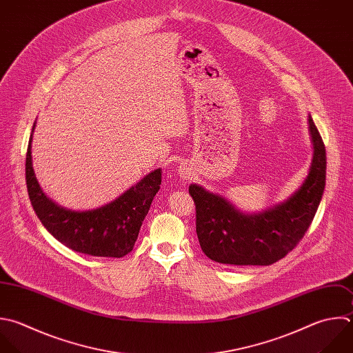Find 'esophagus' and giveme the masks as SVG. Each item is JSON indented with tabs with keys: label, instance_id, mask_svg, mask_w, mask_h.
<instances>
[{
	"label": "esophagus",
	"instance_id": "34e87169",
	"mask_svg": "<svg viewBox=\"0 0 353 353\" xmlns=\"http://www.w3.org/2000/svg\"><path fill=\"white\" fill-rule=\"evenodd\" d=\"M179 174H181L182 178H189V171H188L186 168H181V170H179Z\"/></svg>",
	"mask_w": 353,
	"mask_h": 353
}]
</instances>
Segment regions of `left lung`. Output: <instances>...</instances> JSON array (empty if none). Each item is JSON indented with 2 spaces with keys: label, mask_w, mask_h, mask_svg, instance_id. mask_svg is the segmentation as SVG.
<instances>
[{
  "label": "left lung",
  "mask_w": 353,
  "mask_h": 353,
  "mask_svg": "<svg viewBox=\"0 0 353 353\" xmlns=\"http://www.w3.org/2000/svg\"><path fill=\"white\" fill-rule=\"evenodd\" d=\"M313 145L312 163L301 186L284 201L258 212H243L218 193L192 183L196 232L203 252L228 265H272L303 237L325 186V148L307 116Z\"/></svg>",
  "instance_id": "8db88e82"
}]
</instances>
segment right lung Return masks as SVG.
Here are the masks:
<instances>
[{"instance_id": "obj_1", "label": "right lung", "mask_w": 353, "mask_h": 353, "mask_svg": "<svg viewBox=\"0 0 353 353\" xmlns=\"http://www.w3.org/2000/svg\"><path fill=\"white\" fill-rule=\"evenodd\" d=\"M33 124L26 154V182L32 205L44 228L70 250L92 256L121 258L132 251L142 222L160 189L161 168L145 175L113 201L85 211L65 208L41 189L33 168Z\"/></svg>"}]
</instances>
